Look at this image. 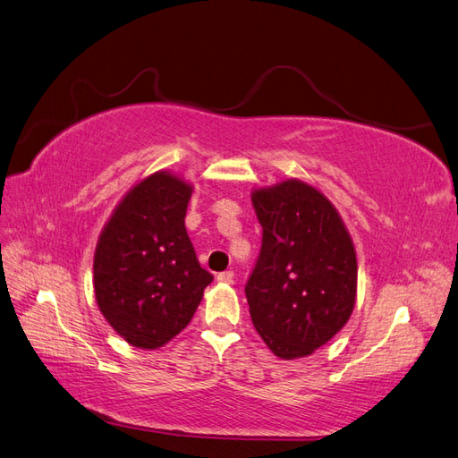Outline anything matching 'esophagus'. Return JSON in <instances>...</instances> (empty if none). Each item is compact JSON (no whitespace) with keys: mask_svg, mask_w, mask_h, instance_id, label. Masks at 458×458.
Listing matches in <instances>:
<instances>
[{"mask_svg":"<svg viewBox=\"0 0 458 458\" xmlns=\"http://www.w3.org/2000/svg\"><path fill=\"white\" fill-rule=\"evenodd\" d=\"M216 280H218L220 284H230V282H233V272H232V270L218 272V274H216Z\"/></svg>","mask_w":458,"mask_h":458,"instance_id":"obj_1","label":"esophagus"}]
</instances>
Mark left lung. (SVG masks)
Wrapping results in <instances>:
<instances>
[{"mask_svg": "<svg viewBox=\"0 0 458 458\" xmlns=\"http://www.w3.org/2000/svg\"><path fill=\"white\" fill-rule=\"evenodd\" d=\"M263 226L245 284L253 326L280 359L310 355L344 328L357 295V257L342 218L299 180L259 190Z\"/></svg>", "mask_w": 458, "mask_h": 458, "instance_id": "8db88e82", "label": "left lung"}]
</instances>
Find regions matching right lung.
<instances>
[{"label": "right lung", "mask_w": 458, "mask_h": 458, "mask_svg": "<svg viewBox=\"0 0 458 458\" xmlns=\"http://www.w3.org/2000/svg\"><path fill=\"white\" fill-rule=\"evenodd\" d=\"M190 195L186 182L155 173L128 191L98 242L99 310L134 347H161L184 330L213 282L186 232Z\"/></svg>", "instance_id": "1"}]
</instances>
